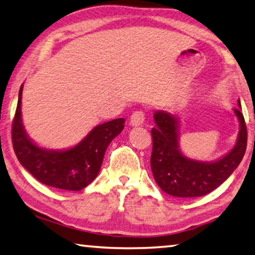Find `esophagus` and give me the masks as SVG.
Listing matches in <instances>:
<instances>
[{"mask_svg": "<svg viewBox=\"0 0 255 255\" xmlns=\"http://www.w3.org/2000/svg\"><path fill=\"white\" fill-rule=\"evenodd\" d=\"M145 120V113L143 111H135L130 117V125L131 126H140L143 125Z\"/></svg>", "mask_w": 255, "mask_h": 255, "instance_id": "1", "label": "esophagus"}]
</instances>
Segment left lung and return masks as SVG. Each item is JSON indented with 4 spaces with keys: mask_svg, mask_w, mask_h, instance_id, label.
Wrapping results in <instances>:
<instances>
[{
    "mask_svg": "<svg viewBox=\"0 0 255 255\" xmlns=\"http://www.w3.org/2000/svg\"><path fill=\"white\" fill-rule=\"evenodd\" d=\"M234 109L240 121L237 142L232 151L213 162L197 161L185 156L179 149V127L176 117L164 111L154 113L155 127L152 128L153 148L151 168L159 187L176 197H197L211 193L232 175L245 154L248 145L241 102Z\"/></svg>",
    "mask_w": 255,
    "mask_h": 255,
    "instance_id": "1",
    "label": "left lung"
}]
</instances>
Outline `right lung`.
<instances>
[{
  "label": "right lung",
  "mask_w": 255,
  "mask_h": 255,
  "mask_svg": "<svg viewBox=\"0 0 255 255\" xmlns=\"http://www.w3.org/2000/svg\"><path fill=\"white\" fill-rule=\"evenodd\" d=\"M22 87L23 85L20 87L17 110L12 121V144L19 162L42 184L66 191L85 188L98 176L107 147L123 131L125 119L99 125L82 142L69 149L54 151L39 147L28 137L22 125Z\"/></svg>",
  "instance_id": "right-lung-1"
}]
</instances>
